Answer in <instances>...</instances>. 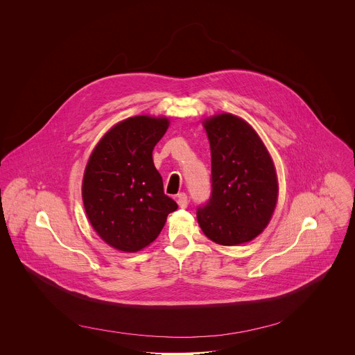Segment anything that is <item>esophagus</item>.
<instances>
[{
	"label": "esophagus",
	"instance_id": "1",
	"mask_svg": "<svg viewBox=\"0 0 355 355\" xmlns=\"http://www.w3.org/2000/svg\"><path fill=\"white\" fill-rule=\"evenodd\" d=\"M177 202H178L180 208H187L188 204H189V199H188V196H187L185 192H181V193H178V196H177Z\"/></svg>",
	"mask_w": 355,
	"mask_h": 355
}]
</instances>
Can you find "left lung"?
Instances as JSON below:
<instances>
[{"instance_id":"left-lung-1","label":"left lung","mask_w":355,"mask_h":355,"mask_svg":"<svg viewBox=\"0 0 355 355\" xmlns=\"http://www.w3.org/2000/svg\"><path fill=\"white\" fill-rule=\"evenodd\" d=\"M211 143V196L196 209L200 229L215 243L234 245L268 225L278 196L274 163L243 119L222 114L205 121Z\"/></svg>"}]
</instances>
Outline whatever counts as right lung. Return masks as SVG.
<instances>
[{"label":"right lung","instance_id":"obj_1","mask_svg":"<svg viewBox=\"0 0 355 355\" xmlns=\"http://www.w3.org/2000/svg\"><path fill=\"white\" fill-rule=\"evenodd\" d=\"M167 128V118H129L103 137L88 160L84 208L99 237L116 250L133 252L155 241L178 208L151 157Z\"/></svg>","mask_w":355,"mask_h":355}]
</instances>
